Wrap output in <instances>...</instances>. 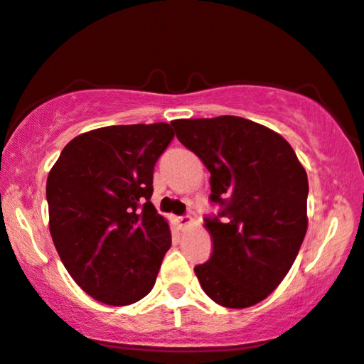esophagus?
Returning <instances> with one entry per match:
<instances>
[{
  "instance_id": "esophagus-1",
  "label": "esophagus",
  "mask_w": 364,
  "mask_h": 364,
  "mask_svg": "<svg viewBox=\"0 0 364 364\" xmlns=\"http://www.w3.org/2000/svg\"><path fill=\"white\" fill-rule=\"evenodd\" d=\"M178 225L181 228H186L191 225V216L190 215H183V216H178Z\"/></svg>"
}]
</instances>
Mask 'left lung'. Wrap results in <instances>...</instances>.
I'll list each match as a JSON object with an SVG mask.
<instances>
[{"label": "left lung", "instance_id": "obj_1", "mask_svg": "<svg viewBox=\"0 0 364 364\" xmlns=\"http://www.w3.org/2000/svg\"><path fill=\"white\" fill-rule=\"evenodd\" d=\"M171 124L210 171V200L222 208L205 218L213 252L195 267L196 277L216 304L255 306L282 282L306 237V169L282 136L248 119Z\"/></svg>", "mask_w": 364, "mask_h": 364}]
</instances>
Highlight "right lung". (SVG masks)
Instances as JSON below:
<instances>
[{"mask_svg":"<svg viewBox=\"0 0 364 364\" xmlns=\"http://www.w3.org/2000/svg\"><path fill=\"white\" fill-rule=\"evenodd\" d=\"M173 137L166 122L94 129L73 137L50 169L52 240L95 301L129 306L154 287L171 232L151 203L153 171Z\"/></svg>","mask_w":364,"mask_h":364,"instance_id":"obj_1","label":"right lung"}]
</instances>
